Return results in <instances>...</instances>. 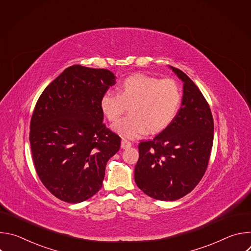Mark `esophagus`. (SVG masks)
<instances>
[{
  "mask_svg": "<svg viewBox=\"0 0 251 251\" xmlns=\"http://www.w3.org/2000/svg\"><path fill=\"white\" fill-rule=\"evenodd\" d=\"M131 146H132V143L131 142H129L126 139H122V141H121V148L122 149H128Z\"/></svg>",
  "mask_w": 251,
  "mask_h": 251,
  "instance_id": "esophagus-1",
  "label": "esophagus"
}]
</instances>
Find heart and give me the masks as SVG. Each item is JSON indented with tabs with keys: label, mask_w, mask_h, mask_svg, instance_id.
<instances>
[{
	"label": "heart",
	"mask_w": 251,
	"mask_h": 251,
	"mask_svg": "<svg viewBox=\"0 0 251 251\" xmlns=\"http://www.w3.org/2000/svg\"><path fill=\"white\" fill-rule=\"evenodd\" d=\"M181 102L182 89L176 81L135 75L119 84L118 93L105 92L100 98V109L114 122L130 105V115L114 123L112 130L124 138L135 139L147 131L157 133L168 127Z\"/></svg>",
	"instance_id": "1"
}]
</instances>
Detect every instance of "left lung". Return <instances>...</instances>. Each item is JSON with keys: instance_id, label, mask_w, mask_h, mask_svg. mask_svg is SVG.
<instances>
[{"instance_id": "left-lung-1", "label": "left lung", "mask_w": 251, "mask_h": 251, "mask_svg": "<svg viewBox=\"0 0 251 251\" xmlns=\"http://www.w3.org/2000/svg\"><path fill=\"white\" fill-rule=\"evenodd\" d=\"M181 79V108L154 139L139 144L135 182L147 196L176 201L192 192L206 170L213 141V119L203 95L182 70L169 66Z\"/></svg>"}]
</instances>
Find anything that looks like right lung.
<instances>
[{"label": "right lung", "instance_id": "1", "mask_svg": "<svg viewBox=\"0 0 251 251\" xmlns=\"http://www.w3.org/2000/svg\"><path fill=\"white\" fill-rule=\"evenodd\" d=\"M107 69L73 65L42 93L30 121L33 164L45 187L57 199L77 203L101 188L108 160L121 139L107 129L101 96L116 83Z\"/></svg>", "mask_w": 251, "mask_h": 251}]
</instances>
